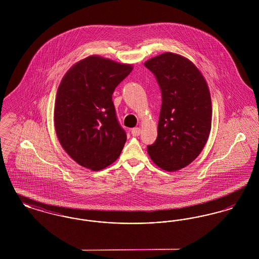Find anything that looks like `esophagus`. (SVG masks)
I'll list each match as a JSON object with an SVG mask.
<instances>
[{
    "mask_svg": "<svg viewBox=\"0 0 259 259\" xmlns=\"http://www.w3.org/2000/svg\"><path fill=\"white\" fill-rule=\"evenodd\" d=\"M131 134L133 136H135V137H138V136L141 134V129H140V128H138V127L133 128V129L131 130Z\"/></svg>",
    "mask_w": 259,
    "mask_h": 259,
    "instance_id": "34e87169",
    "label": "esophagus"
}]
</instances>
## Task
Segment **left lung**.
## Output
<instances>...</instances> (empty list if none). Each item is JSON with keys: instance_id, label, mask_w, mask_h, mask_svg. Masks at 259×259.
<instances>
[{"instance_id": "obj_1", "label": "left lung", "mask_w": 259, "mask_h": 259, "mask_svg": "<svg viewBox=\"0 0 259 259\" xmlns=\"http://www.w3.org/2000/svg\"><path fill=\"white\" fill-rule=\"evenodd\" d=\"M162 96L155 142L148 152L158 167L174 172L194 160L211 126V100L204 76L185 57L166 52L145 63Z\"/></svg>"}]
</instances>
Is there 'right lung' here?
Wrapping results in <instances>:
<instances>
[{
    "mask_svg": "<svg viewBox=\"0 0 259 259\" xmlns=\"http://www.w3.org/2000/svg\"><path fill=\"white\" fill-rule=\"evenodd\" d=\"M132 70L131 65L93 55L64 75L55 99V130L65 151L82 167L99 171L120 155L126 133L112 94Z\"/></svg>",
    "mask_w": 259,
    "mask_h": 259,
    "instance_id": "1",
    "label": "right lung"
}]
</instances>
